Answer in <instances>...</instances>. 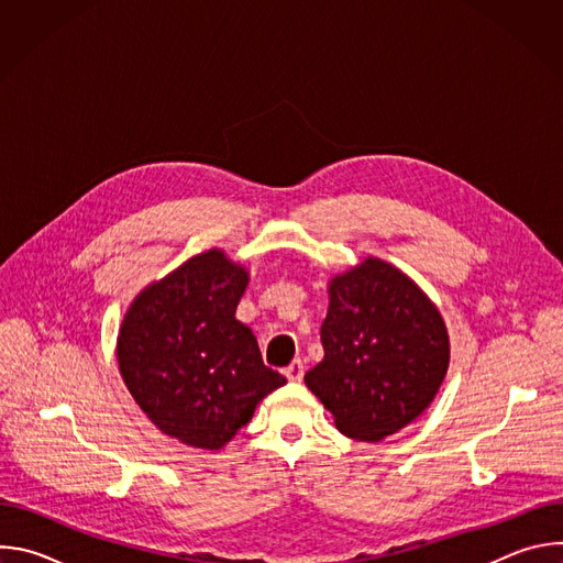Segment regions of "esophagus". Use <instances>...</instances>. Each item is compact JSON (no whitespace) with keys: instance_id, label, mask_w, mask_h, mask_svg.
I'll use <instances>...</instances> for the list:
<instances>
[{"instance_id":"esophagus-1","label":"esophagus","mask_w":563,"mask_h":563,"mask_svg":"<svg viewBox=\"0 0 563 563\" xmlns=\"http://www.w3.org/2000/svg\"><path fill=\"white\" fill-rule=\"evenodd\" d=\"M302 374H305V367H302L300 361H291V363L285 367V376H287L291 383L302 380Z\"/></svg>"}]
</instances>
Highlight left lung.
<instances>
[{"instance_id":"8db88e82","label":"left lung","mask_w":563,"mask_h":563,"mask_svg":"<svg viewBox=\"0 0 563 563\" xmlns=\"http://www.w3.org/2000/svg\"><path fill=\"white\" fill-rule=\"evenodd\" d=\"M325 356L305 374L341 434L378 443L417 421L450 365L445 320L398 267L367 256L328 283Z\"/></svg>"}]
</instances>
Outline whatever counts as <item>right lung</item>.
<instances>
[{
    "mask_svg": "<svg viewBox=\"0 0 563 563\" xmlns=\"http://www.w3.org/2000/svg\"><path fill=\"white\" fill-rule=\"evenodd\" d=\"M247 285V267L213 247L148 283L124 311L122 380L146 419L183 445L224 448L287 383L235 318Z\"/></svg>",
    "mask_w": 563,
    "mask_h": 563,
    "instance_id": "right-lung-1",
    "label": "right lung"
}]
</instances>
